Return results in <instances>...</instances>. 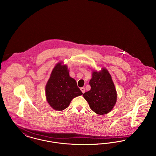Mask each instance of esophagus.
I'll return each instance as SVG.
<instances>
[{
    "label": "esophagus",
    "mask_w": 156,
    "mask_h": 156,
    "mask_svg": "<svg viewBox=\"0 0 156 156\" xmlns=\"http://www.w3.org/2000/svg\"><path fill=\"white\" fill-rule=\"evenodd\" d=\"M81 90L83 94L84 92H85V88L84 87H82L81 88Z\"/></svg>",
    "instance_id": "34e87169"
}]
</instances>
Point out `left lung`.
Instances as JSON below:
<instances>
[{
    "label": "left lung",
    "instance_id": "left-lung-1",
    "mask_svg": "<svg viewBox=\"0 0 156 156\" xmlns=\"http://www.w3.org/2000/svg\"><path fill=\"white\" fill-rule=\"evenodd\" d=\"M90 90L83 94L90 108L97 114L105 115L111 111L116 104L117 94L111 76L108 70L92 73L89 81Z\"/></svg>",
    "mask_w": 156,
    "mask_h": 156
}]
</instances>
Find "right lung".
Instances as JSON below:
<instances>
[{"label": "right lung", "mask_w": 156, "mask_h": 156, "mask_svg": "<svg viewBox=\"0 0 156 156\" xmlns=\"http://www.w3.org/2000/svg\"><path fill=\"white\" fill-rule=\"evenodd\" d=\"M47 102L54 109L63 111L69 106L72 99L82 95L76 82L71 78L67 66L58 63L52 70L45 86Z\"/></svg>", "instance_id": "right-lung-1"}]
</instances>
